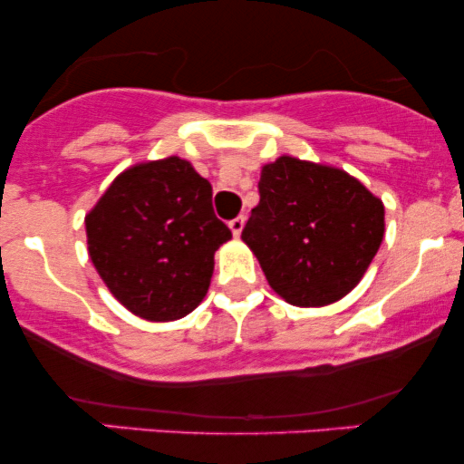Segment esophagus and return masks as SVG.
<instances>
[{"label": "esophagus", "instance_id": "obj_1", "mask_svg": "<svg viewBox=\"0 0 464 464\" xmlns=\"http://www.w3.org/2000/svg\"><path fill=\"white\" fill-rule=\"evenodd\" d=\"M244 222H246V218L244 216H237V218H233L231 222H228V228H231L233 231V236H239V233H242V228H244Z\"/></svg>", "mask_w": 464, "mask_h": 464}]
</instances>
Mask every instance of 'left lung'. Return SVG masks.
I'll return each instance as SVG.
<instances>
[{
  "label": "left lung",
  "instance_id": "1",
  "mask_svg": "<svg viewBox=\"0 0 464 464\" xmlns=\"http://www.w3.org/2000/svg\"><path fill=\"white\" fill-rule=\"evenodd\" d=\"M242 239L276 295L299 307L329 305L375 257L384 205L343 169L279 157L264 165Z\"/></svg>",
  "mask_w": 464,
  "mask_h": 464
}]
</instances>
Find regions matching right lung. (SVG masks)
Wrapping results in <instances>:
<instances>
[{"label":"right lung","mask_w":464,"mask_h":464,"mask_svg":"<svg viewBox=\"0 0 464 464\" xmlns=\"http://www.w3.org/2000/svg\"><path fill=\"white\" fill-rule=\"evenodd\" d=\"M209 180L179 157L120 174L84 220L92 262L113 296L146 321H177L209 290L231 231Z\"/></svg>","instance_id":"1"}]
</instances>
